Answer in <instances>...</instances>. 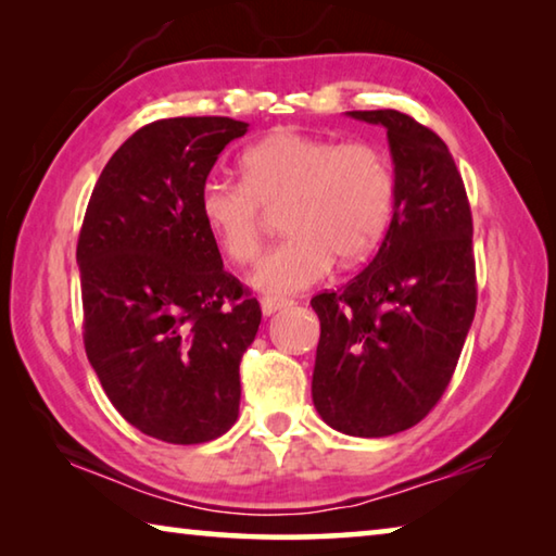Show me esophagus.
Masks as SVG:
<instances>
[{
	"mask_svg": "<svg viewBox=\"0 0 556 556\" xmlns=\"http://www.w3.org/2000/svg\"><path fill=\"white\" fill-rule=\"evenodd\" d=\"M260 306H262V314L271 316V314H277L279 308L291 306V301L285 299V296H262L260 299Z\"/></svg>",
	"mask_w": 556,
	"mask_h": 556,
	"instance_id": "34e87169",
	"label": "esophagus"
}]
</instances>
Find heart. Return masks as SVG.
<instances>
[{
	"label": "heart",
	"mask_w": 556,
	"mask_h": 556,
	"mask_svg": "<svg viewBox=\"0 0 556 556\" xmlns=\"http://www.w3.org/2000/svg\"><path fill=\"white\" fill-rule=\"evenodd\" d=\"M242 184L205 178L199 215L220 250L238 265L255 260L265 213L281 202L285 242L257 260L250 285L291 294L321 279L331 262L355 267L388 232L397 181L388 154L370 142L277 129L240 159Z\"/></svg>",
	"instance_id": "heart-1"
}]
</instances>
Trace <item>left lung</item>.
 I'll use <instances>...</instances> for the list:
<instances>
[{
    "instance_id": "obj_1",
    "label": "left lung",
    "mask_w": 556,
    "mask_h": 556,
    "mask_svg": "<svg viewBox=\"0 0 556 556\" xmlns=\"http://www.w3.org/2000/svg\"><path fill=\"white\" fill-rule=\"evenodd\" d=\"M348 115L388 129L397 195L370 265L312 299V397L328 427L378 439L419 425L456 370L478 299L473 218L437 131L397 110Z\"/></svg>"
}]
</instances>
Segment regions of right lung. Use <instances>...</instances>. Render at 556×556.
I'll return each instance as SVG.
<instances>
[{"label":"right lung","mask_w":556,"mask_h":556,"mask_svg":"<svg viewBox=\"0 0 556 556\" xmlns=\"http://www.w3.org/2000/svg\"><path fill=\"white\" fill-rule=\"evenodd\" d=\"M244 131L230 117L144 125L102 168L83 218L88 361L122 417L166 444H203L238 419L240 361L262 308L223 269L199 191Z\"/></svg>","instance_id":"obj_1"}]
</instances>
